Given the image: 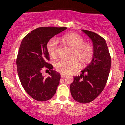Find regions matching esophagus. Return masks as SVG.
<instances>
[{"label":"esophagus","instance_id":"1","mask_svg":"<svg viewBox=\"0 0 125 125\" xmlns=\"http://www.w3.org/2000/svg\"><path fill=\"white\" fill-rule=\"evenodd\" d=\"M66 76V74H63V73L61 74V77H63V78L65 77Z\"/></svg>","mask_w":125,"mask_h":125}]
</instances>
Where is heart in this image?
<instances>
[{
  "instance_id": "1",
  "label": "heart",
  "mask_w": 125,
  "mask_h": 125,
  "mask_svg": "<svg viewBox=\"0 0 125 125\" xmlns=\"http://www.w3.org/2000/svg\"><path fill=\"white\" fill-rule=\"evenodd\" d=\"M61 41L72 49L71 59L68 60L60 59L54 63L56 70L63 74L69 73L79 66V63L84 64L89 63L94 56V48L84 39L75 33H69L63 36ZM58 43L55 39H52L47 44V50L50 56L56 58L58 53Z\"/></svg>"
}]
</instances>
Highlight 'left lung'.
I'll list each match as a JSON object with an SVG mask.
<instances>
[{"label":"left lung","mask_w":125,"mask_h":125,"mask_svg":"<svg viewBox=\"0 0 125 125\" xmlns=\"http://www.w3.org/2000/svg\"><path fill=\"white\" fill-rule=\"evenodd\" d=\"M82 31L90 38L94 45L92 61L81 71L80 76L74 77L70 85L72 96L82 104L95 99L105 87L111 66V58L106 41L96 33Z\"/></svg>","instance_id":"1"}]
</instances>
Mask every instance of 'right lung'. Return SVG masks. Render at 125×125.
Returning a JSON list of instances; mask_svg holds the SVG:
<instances>
[{
    "instance_id": "add662e5",
    "label": "right lung",
    "mask_w": 125,
    "mask_h": 125,
    "mask_svg": "<svg viewBox=\"0 0 125 125\" xmlns=\"http://www.w3.org/2000/svg\"><path fill=\"white\" fill-rule=\"evenodd\" d=\"M67 28L41 27L29 33L21 41L16 59L17 71L23 87L30 96L38 101H46L55 94L61 75L48 63L49 56L47 44L50 39ZM43 68L50 76H42Z\"/></svg>"
}]
</instances>
